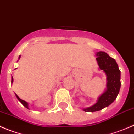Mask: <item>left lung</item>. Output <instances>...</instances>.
I'll list each match as a JSON object with an SVG mask.
<instances>
[{"instance_id": "1", "label": "left lung", "mask_w": 134, "mask_h": 134, "mask_svg": "<svg viewBox=\"0 0 134 134\" xmlns=\"http://www.w3.org/2000/svg\"><path fill=\"white\" fill-rule=\"evenodd\" d=\"M96 55L99 69L103 71L107 77V88L95 104L83 109L85 112L97 111L109 106L116 99L121 87L120 71L115 60L103 51L97 52Z\"/></svg>"}]
</instances>
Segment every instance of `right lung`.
I'll list each match as a JSON object with an SVG mask.
<instances>
[{"label":"right lung","mask_w":134,"mask_h":134,"mask_svg":"<svg viewBox=\"0 0 134 134\" xmlns=\"http://www.w3.org/2000/svg\"><path fill=\"white\" fill-rule=\"evenodd\" d=\"M20 56H19V59H20ZM13 83V77H12L11 83ZM15 96H16V98H17V99L19 100V102H20V103H22V104L24 106H25V108H27V109H29V104H28V103H27V102H25V101H23V100H22V99H21L19 98V97L17 96V95H16V94H15Z\"/></svg>","instance_id":"1"}]
</instances>
